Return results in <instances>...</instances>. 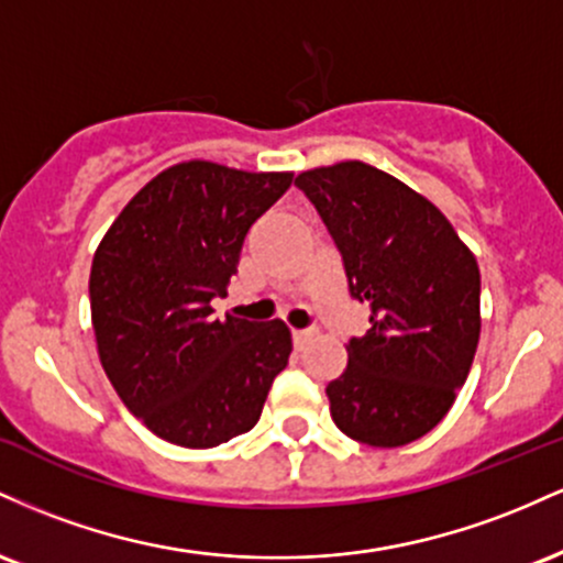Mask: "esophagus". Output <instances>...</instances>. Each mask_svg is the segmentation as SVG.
Returning a JSON list of instances; mask_svg holds the SVG:
<instances>
[{
    "label": "esophagus",
    "instance_id": "esophagus-1",
    "mask_svg": "<svg viewBox=\"0 0 563 563\" xmlns=\"http://www.w3.org/2000/svg\"><path fill=\"white\" fill-rule=\"evenodd\" d=\"M290 339H294L296 349H303V344L312 339V331H290Z\"/></svg>",
    "mask_w": 563,
    "mask_h": 563
}]
</instances>
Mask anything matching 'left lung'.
I'll list each match as a JSON object with an SVG mask.
<instances>
[{"mask_svg":"<svg viewBox=\"0 0 563 563\" xmlns=\"http://www.w3.org/2000/svg\"><path fill=\"white\" fill-rule=\"evenodd\" d=\"M371 328L328 384L331 418L371 448H402L448 416L479 344V264L431 200L363 161L301 172Z\"/></svg>","mask_w":563,"mask_h":563,"instance_id":"8db88e82","label":"left lung"}]
</instances>
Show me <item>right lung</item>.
I'll list each match as a JSON object with an SVG mask.
<instances>
[{
    "instance_id": "1",
    "label": "right lung",
    "mask_w": 563,
    "mask_h": 563,
    "mask_svg": "<svg viewBox=\"0 0 563 563\" xmlns=\"http://www.w3.org/2000/svg\"><path fill=\"white\" fill-rule=\"evenodd\" d=\"M294 183L187 161L161 172L97 245L89 303L100 363L153 434L206 450L260 421L290 331L280 320H217L245 232Z\"/></svg>"
}]
</instances>
